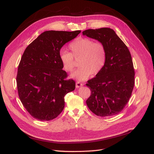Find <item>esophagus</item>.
<instances>
[{"instance_id": "1", "label": "esophagus", "mask_w": 154, "mask_h": 154, "mask_svg": "<svg viewBox=\"0 0 154 154\" xmlns=\"http://www.w3.org/2000/svg\"><path fill=\"white\" fill-rule=\"evenodd\" d=\"M83 84L81 83V82H79V81H77V82H76V87L77 88H79V87L83 86Z\"/></svg>"}]
</instances>
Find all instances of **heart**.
<instances>
[{
    "label": "heart",
    "mask_w": 154,
    "mask_h": 154,
    "mask_svg": "<svg viewBox=\"0 0 154 154\" xmlns=\"http://www.w3.org/2000/svg\"><path fill=\"white\" fill-rule=\"evenodd\" d=\"M71 53L67 51L60 52V60L64 69L71 72L79 60V68L72 77L79 81L86 80L91 74L97 75L105 65L106 52L104 45L87 38H79L69 45Z\"/></svg>",
    "instance_id": "b5f03b06"
}]
</instances>
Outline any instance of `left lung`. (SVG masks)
<instances>
[{
    "label": "left lung",
    "mask_w": 154,
    "mask_h": 154,
    "mask_svg": "<svg viewBox=\"0 0 154 154\" xmlns=\"http://www.w3.org/2000/svg\"><path fill=\"white\" fill-rule=\"evenodd\" d=\"M83 35L99 41L105 48V65L87 81L91 95L86 101L91 111L101 117L120 113L129 101L134 86V69L128 48L112 29H89Z\"/></svg>",
    "instance_id": "1"
}]
</instances>
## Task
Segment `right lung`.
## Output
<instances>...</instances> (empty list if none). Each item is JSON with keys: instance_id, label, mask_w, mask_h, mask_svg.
Returning <instances> with one entry per match:
<instances>
[{"instance_id": "add662e5", "label": "right lung", "mask_w": 154, "mask_h": 154, "mask_svg": "<svg viewBox=\"0 0 154 154\" xmlns=\"http://www.w3.org/2000/svg\"><path fill=\"white\" fill-rule=\"evenodd\" d=\"M81 32L45 31L29 44L18 65L16 84L23 106L34 119L48 121L60 115L64 97L75 90L60 60L62 46Z\"/></svg>"}]
</instances>
